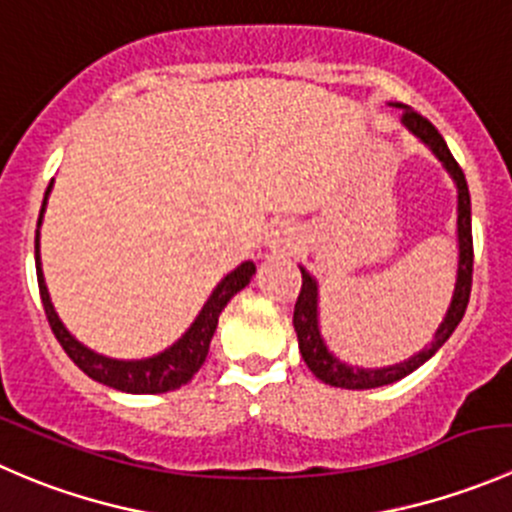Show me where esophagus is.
Masks as SVG:
<instances>
[{
	"instance_id": "1",
	"label": "esophagus",
	"mask_w": 512,
	"mask_h": 512,
	"mask_svg": "<svg viewBox=\"0 0 512 512\" xmlns=\"http://www.w3.org/2000/svg\"><path fill=\"white\" fill-rule=\"evenodd\" d=\"M285 245H289L287 232H275V235H272V240H270V247H285Z\"/></svg>"
}]
</instances>
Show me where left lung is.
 Returning <instances> with one entry per match:
<instances>
[{
	"mask_svg": "<svg viewBox=\"0 0 512 512\" xmlns=\"http://www.w3.org/2000/svg\"><path fill=\"white\" fill-rule=\"evenodd\" d=\"M404 123L414 136L421 138L438 160L446 165L448 173L453 175L458 188V277H456V289H453L451 307H448L446 319L438 327L436 337L428 344L423 352L411 356L409 361L396 366H386V369H356V366H347L344 361H339L337 356L329 354V349L324 347L322 337H319L317 327V282L312 280L307 270L302 267V289H299L297 304H294V332H297L299 352H302L304 364L309 366L314 376L319 381L329 386H337V389H376V386L394 384V381L404 379L411 371H416L423 361L431 359L438 349L446 344V339L451 337L453 329L458 327V322L463 319L468 307V299H471V285H473V232H471V195H468V183L466 175H463L461 165L453 158V153L448 151L446 141L438 133V128L428 121L426 116L414 111V108H404Z\"/></svg>",
	"mask_w": 512,
	"mask_h": 512,
	"instance_id": "left-lung-1",
	"label": "left lung"
}]
</instances>
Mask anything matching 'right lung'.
<instances>
[{
  "instance_id": "1",
  "label": "right lung",
  "mask_w": 512,
  "mask_h": 512,
  "mask_svg": "<svg viewBox=\"0 0 512 512\" xmlns=\"http://www.w3.org/2000/svg\"><path fill=\"white\" fill-rule=\"evenodd\" d=\"M49 188H46V195H49ZM46 195L44 203H41V213H39V223L41 225V215H44L46 208ZM34 255H36V280H39V294H41V304H44L46 319H49V327L54 332V337L59 339V344L64 347V352L69 354V359L84 371L86 376L98 381V384H106L111 389L126 391V394H165V391L180 389L183 384H188L198 369L203 366L205 356H208L210 349V339H213L215 327H218L220 312L225 309V304L235 297L240 289H245L250 285L252 275H255V265L252 262H242L235 272L225 277L218 287L213 289L210 299L205 302L203 312L198 314V319L193 322V327L178 339L170 349H165L163 354L151 356V359L143 361H116L108 359V356H101L91 349H86L84 344L76 342L66 327L61 324V319L56 317L54 307H51L49 292H46L44 285V272H41V262H39V230H36V240H34Z\"/></svg>"
}]
</instances>
